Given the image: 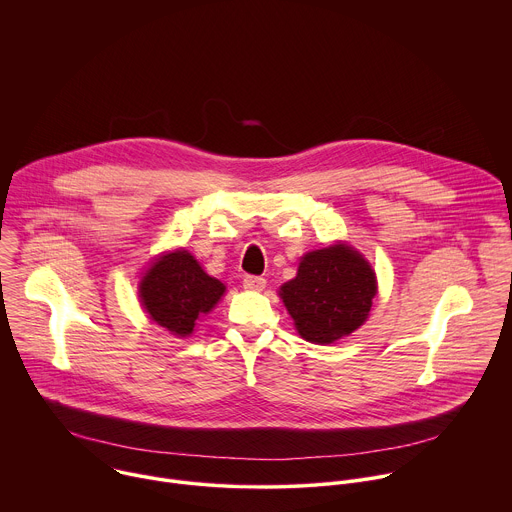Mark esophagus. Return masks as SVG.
<instances>
[{"instance_id":"1","label":"esophagus","mask_w":512,"mask_h":512,"mask_svg":"<svg viewBox=\"0 0 512 512\" xmlns=\"http://www.w3.org/2000/svg\"><path fill=\"white\" fill-rule=\"evenodd\" d=\"M242 284H244V288H248V290H262V288L266 286V280H264L262 276H244Z\"/></svg>"}]
</instances>
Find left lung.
Masks as SVG:
<instances>
[{"instance_id":"left-lung-1","label":"left lung","mask_w":512,"mask_h":512,"mask_svg":"<svg viewBox=\"0 0 512 512\" xmlns=\"http://www.w3.org/2000/svg\"><path fill=\"white\" fill-rule=\"evenodd\" d=\"M280 296L304 340L330 344L366 320L376 296V278L358 252L334 244L306 254L296 278L280 288Z\"/></svg>"}]
</instances>
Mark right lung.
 Listing matches in <instances>:
<instances>
[{
    "instance_id": "obj_1",
    "label": "right lung",
    "mask_w": 512,
    "mask_h": 512,
    "mask_svg": "<svg viewBox=\"0 0 512 512\" xmlns=\"http://www.w3.org/2000/svg\"><path fill=\"white\" fill-rule=\"evenodd\" d=\"M224 290L226 286L208 276L186 250L162 256L140 282V298L150 318L176 336H188Z\"/></svg>"
}]
</instances>
